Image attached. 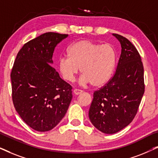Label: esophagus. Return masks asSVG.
<instances>
[{
  "label": "esophagus",
  "mask_w": 158,
  "mask_h": 158,
  "mask_svg": "<svg viewBox=\"0 0 158 158\" xmlns=\"http://www.w3.org/2000/svg\"><path fill=\"white\" fill-rule=\"evenodd\" d=\"M83 93V90H78V89H74L73 90V94L75 95H79Z\"/></svg>",
  "instance_id": "34e87169"
}]
</instances>
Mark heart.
Instances as JSON below:
<instances>
[{
  "label": "heart",
  "mask_w": 158,
  "mask_h": 158,
  "mask_svg": "<svg viewBox=\"0 0 158 158\" xmlns=\"http://www.w3.org/2000/svg\"><path fill=\"white\" fill-rule=\"evenodd\" d=\"M68 57H61L57 66L62 78L73 82L79 68L81 84L90 83L94 87L105 85L113 73L116 64V52L110 44H101L83 40L71 44Z\"/></svg>",
  "instance_id": "obj_1"
}]
</instances>
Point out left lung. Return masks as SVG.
Masks as SVG:
<instances>
[{"mask_svg":"<svg viewBox=\"0 0 158 158\" xmlns=\"http://www.w3.org/2000/svg\"><path fill=\"white\" fill-rule=\"evenodd\" d=\"M122 52L112 78L94 92L89 118L101 132L114 134L130 124L144 92V68L139 52L127 38L117 34Z\"/></svg>","mask_w":158,"mask_h":158,"instance_id":"1","label":"left lung"}]
</instances>
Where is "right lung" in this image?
Masks as SVG:
<instances>
[{
  "instance_id": "add662e5",
  "label": "right lung",
  "mask_w": 158,
  "mask_h": 158,
  "mask_svg": "<svg viewBox=\"0 0 158 158\" xmlns=\"http://www.w3.org/2000/svg\"><path fill=\"white\" fill-rule=\"evenodd\" d=\"M68 34L47 32L23 45L10 79L14 107L34 130L47 131L59 124L72 100V86L52 67L55 48Z\"/></svg>"
}]
</instances>
